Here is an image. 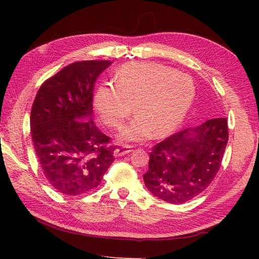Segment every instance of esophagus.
<instances>
[{"instance_id": "obj_1", "label": "esophagus", "mask_w": 259, "mask_h": 259, "mask_svg": "<svg viewBox=\"0 0 259 259\" xmlns=\"http://www.w3.org/2000/svg\"><path fill=\"white\" fill-rule=\"evenodd\" d=\"M133 146H123V147H120V148H116L115 150L113 151V155L115 156V158H117V156H122V155H125L130 153L132 150H133Z\"/></svg>"}]
</instances>
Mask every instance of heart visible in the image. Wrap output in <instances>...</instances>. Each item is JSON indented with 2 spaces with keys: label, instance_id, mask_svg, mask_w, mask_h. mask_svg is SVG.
Instances as JSON below:
<instances>
[{
  "label": "heart",
  "instance_id": "b5f03b06",
  "mask_svg": "<svg viewBox=\"0 0 259 259\" xmlns=\"http://www.w3.org/2000/svg\"><path fill=\"white\" fill-rule=\"evenodd\" d=\"M101 85L94 107L109 126L119 127L134 109V119L121 130L122 142H143L174 133L190 110L195 86L190 75L156 62H130Z\"/></svg>",
  "mask_w": 259,
  "mask_h": 259
}]
</instances>
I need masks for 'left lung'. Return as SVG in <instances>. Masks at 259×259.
<instances>
[{
	"instance_id": "8db88e82",
	"label": "left lung",
	"mask_w": 259,
	"mask_h": 259,
	"mask_svg": "<svg viewBox=\"0 0 259 259\" xmlns=\"http://www.w3.org/2000/svg\"><path fill=\"white\" fill-rule=\"evenodd\" d=\"M228 143L226 117L205 121L156 144L150 152L147 189L171 204H183L204 191L221 167Z\"/></svg>"
}]
</instances>
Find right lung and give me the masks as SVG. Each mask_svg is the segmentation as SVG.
<instances>
[{
    "label": "right lung",
    "mask_w": 259,
    "mask_h": 259,
    "mask_svg": "<svg viewBox=\"0 0 259 259\" xmlns=\"http://www.w3.org/2000/svg\"><path fill=\"white\" fill-rule=\"evenodd\" d=\"M111 61H76L46 80L30 115L31 135L45 178L57 192L81 195L98 188L114 161L113 146L93 119V91Z\"/></svg>",
    "instance_id": "add662e5"
}]
</instances>
